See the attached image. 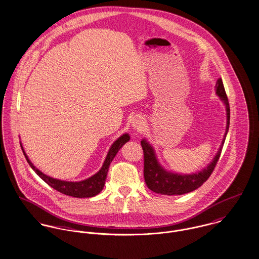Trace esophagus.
Masks as SVG:
<instances>
[{"label": "esophagus", "instance_id": "obj_1", "mask_svg": "<svg viewBox=\"0 0 259 259\" xmlns=\"http://www.w3.org/2000/svg\"><path fill=\"white\" fill-rule=\"evenodd\" d=\"M133 126H134L135 129H137L138 131H140V130L142 129V127H143V122H142V120L136 119L135 122H134V124H133Z\"/></svg>", "mask_w": 259, "mask_h": 259}]
</instances>
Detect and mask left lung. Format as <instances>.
<instances>
[{
  "instance_id": "obj_1",
  "label": "left lung",
  "mask_w": 259,
  "mask_h": 259,
  "mask_svg": "<svg viewBox=\"0 0 259 259\" xmlns=\"http://www.w3.org/2000/svg\"><path fill=\"white\" fill-rule=\"evenodd\" d=\"M217 94L221 97L227 107V115H228V125L227 132L225 134V138L223 140L222 146L213 158L212 162L201 172L193 175H178L172 172H167L164 170L160 164L158 163L154 150L151 145L146 140L141 141V146L144 153V179L147 187L157 193L162 195H183L190 192H193L200 188L201 185L206 182L211 172H213L217 163L221 157L222 150L227 137V133L230 126V103L228 99V95L226 93V89L224 87L222 78H219L215 84Z\"/></svg>"
}]
</instances>
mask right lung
<instances>
[{"label": "right lung", "mask_w": 259, "mask_h": 259, "mask_svg": "<svg viewBox=\"0 0 259 259\" xmlns=\"http://www.w3.org/2000/svg\"><path fill=\"white\" fill-rule=\"evenodd\" d=\"M129 139H130V137L128 134H124L121 137H119L115 142L112 144L111 148L109 149L107 157L103 163L102 168L99 170V172H96L92 177L88 178L84 181H81V182H65V181L57 180V179H54V178H51V177L45 175L44 172L37 170L30 163L23 147H22V150L24 152V155H25L30 168L36 172L38 175V177L41 180H44L49 186H51L52 188H54L59 193L64 194L66 196H70V197H74V198H91V197L98 195L102 191L104 184H105V180H106V176H107L110 163L114 159V157H115L117 152L120 150V148L126 142H128Z\"/></svg>", "instance_id": "right-lung-1"}]
</instances>
